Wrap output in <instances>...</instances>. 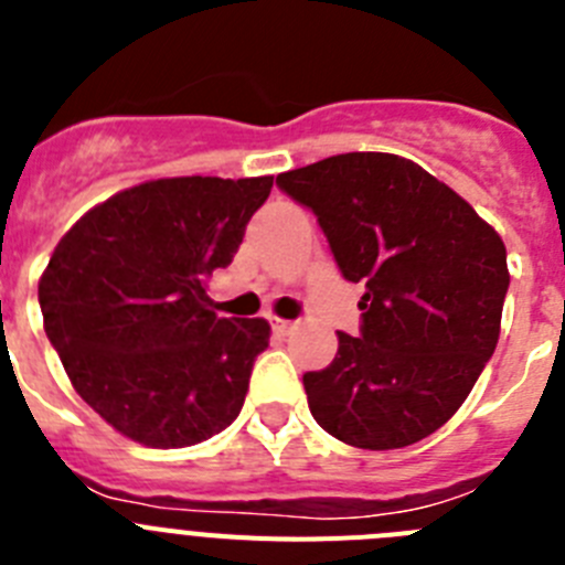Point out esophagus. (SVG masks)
<instances>
[{"instance_id":"1","label":"esophagus","mask_w":565,"mask_h":565,"mask_svg":"<svg viewBox=\"0 0 565 565\" xmlns=\"http://www.w3.org/2000/svg\"><path fill=\"white\" fill-rule=\"evenodd\" d=\"M271 328L277 337H288L297 328V322H291V319H271Z\"/></svg>"}]
</instances>
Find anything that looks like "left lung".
<instances>
[{
  "label": "left lung",
  "instance_id": "1",
  "mask_svg": "<svg viewBox=\"0 0 565 565\" xmlns=\"http://www.w3.org/2000/svg\"><path fill=\"white\" fill-rule=\"evenodd\" d=\"M277 183L364 286L362 333H339L333 362L302 376L311 416L359 450L422 441L456 416L501 337V234L402 154H333Z\"/></svg>",
  "mask_w": 565,
  "mask_h": 565
}]
</instances>
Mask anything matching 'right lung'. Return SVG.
Wrapping results in <instances>:
<instances>
[{
  "label": "right lung",
  "instance_id": "1",
  "mask_svg": "<svg viewBox=\"0 0 565 565\" xmlns=\"http://www.w3.org/2000/svg\"><path fill=\"white\" fill-rule=\"evenodd\" d=\"M271 183H138L84 212L50 254L44 333L78 396L121 436L174 450L237 418L271 326L217 317L206 277L232 263Z\"/></svg>",
  "mask_w": 565,
  "mask_h": 565
}]
</instances>
